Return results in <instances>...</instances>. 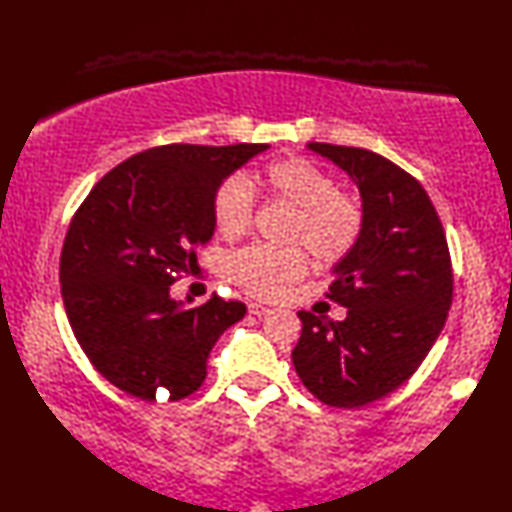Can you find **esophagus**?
Masks as SVG:
<instances>
[{
    "instance_id": "obj_1",
    "label": "esophagus",
    "mask_w": 512,
    "mask_h": 512,
    "mask_svg": "<svg viewBox=\"0 0 512 512\" xmlns=\"http://www.w3.org/2000/svg\"><path fill=\"white\" fill-rule=\"evenodd\" d=\"M248 312L253 314V317H266V314H270L273 310L262 306V303H248Z\"/></svg>"
}]
</instances>
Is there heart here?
Here are the masks:
<instances>
[{
	"instance_id": "obj_1",
	"label": "heart",
	"mask_w": 512,
	"mask_h": 512,
	"mask_svg": "<svg viewBox=\"0 0 512 512\" xmlns=\"http://www.w3.org/2000/svg\"><path fill=\"white\" fill-rule=\"evenodd\" d=\"M297 209L290 242L303 244L319 262H336L356 246L363 233V206L339 191L328 171L306 158H279L246 176L226 178L213 193L211 213L217 233L224 239L242 237L255 211V193ZM308 270L301 248L275 250L262 244L246 246L228 259L226 275L248 295L277 299Z\"/></svg>"
}]
</instances>
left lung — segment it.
Listing matches in <instances>:
<instances>
[{"label": "left lung", "instance_id": "1", "mask_svg": "<svg viewBox=\"0 0 512 512\" xmlns=\"http://www.w3.org/2000/svg\"><path fill=\"white\" fill-rule=\"evenodd\" d=\"M361 191L365 224L334 266L325 297L343 321L301 310L292 350L301 383L330 407H363L416 372L440 336L453 301L447 237L422 184L361 147L308 143Z\"/></svg>", "mask_w": 512, "mask_h": 512}]
</instances>
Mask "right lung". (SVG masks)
<instances>
[{
    "instance_id": "right-lung-1",
    "label": "right lung",
    "mask_w": 512,
    "mask_h": 512,
    "mask_svg": "<svg viewBox=\"0 0 512 512\" xmlns=\"http://www.w3.org/2000/svg\"><path fill=\"white\" fill-rule=\"evenodd\" d=\"M268 147L147 149L105 173L74 213L59 266L65 314L96 372L125 394H193L215 341L244 319L242 301L213 295L191 308L171 284L213 237L215 189Z\"/></svg>"
}]
</instances>
